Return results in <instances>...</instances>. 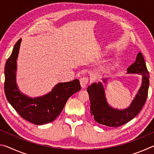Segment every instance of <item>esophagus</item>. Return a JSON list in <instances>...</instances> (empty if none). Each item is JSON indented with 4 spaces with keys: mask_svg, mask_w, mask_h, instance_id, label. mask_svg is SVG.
<instances>
[{
    "mask_svg": "<svg viewBox=\"0 0 154 154\" xmlns=\"http://www.w3.org/2000/svg\"><path fill=\"white\" fill-rule=\"evenodd\" d=\"M88 82H89V79H88V77H83L80 79V83L81 85H82V88H84L86 87Z\"/></svg>",
    "mask_w": 154,
    "mask_h": 154,
    "instance_id": "obj_1",
    "label": "esophagus"
}]
</instances>
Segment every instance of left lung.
Returning <instances> with one entry per match:
<instances>
[{
	"instance_id": "obj_1",
	"label": "left lung",
	"mask_w": 154,
	"mask_h": 154,
	"mask_svg": "<svg viewBox=\"0 0 154 154\" xmlns=\"http://www.w3.org/2000/svg\"><path fill=\"white\" fill-rule=\"evenodd\" d=\"M128 73L143 75L141 87L131 105L124 110L111 107L106 102L105 90L100 82L94 83L87 88L90 101V113L98 124L109 127H118L126 124L139 114L145 105L149 85V72L142 54H137L136 61L127 69ZM106 82V79H103Z\"/></svg>"
}]
</instances>
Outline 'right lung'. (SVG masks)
Here are the masks:
<instances>
[{
  "label": "right lung",
  "mask_w": 154,
  "mask_h": 154,
  "mask_svg": "<svg viewBox=\"0 0 154 154\" xmlns=\"http://www.w3.org/2000/svg\"><path fill=\"white\" fill-rule=\"evenodd\" d=\"M21 38L17 41L5 66L4 89L7 100L20 116L26 120L36 125H42L54 121L66 104L68 99L81 90L79 81L59 83L51 92L46 95L31 98L22 94L15 82L16 60Z\"/></svg>",
  "instance_id": "add662e5"
}]
</instances>
